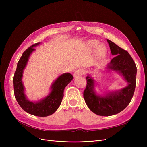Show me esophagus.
I'll list each match as a JSON object with an SVG mask.
<instances>
[{
    "mask_svg": "<svg viewBox=\"0 0 147 147\" xmlns=\"http://www.w3.org/2000/svg\"><path fill=\"white\" fill-rule=\"evenodd\" d=\"M84 73H85V72H84V70L83 69H78L75 72V73L74 74V76L75 78H77L80 76H82V75H83L84 74Z\"/></svg>",
    "mask_w": 147,
    "mask_h": 147,
    "instance_id": "1",
    "label": "esophagus"
}]
</instances>
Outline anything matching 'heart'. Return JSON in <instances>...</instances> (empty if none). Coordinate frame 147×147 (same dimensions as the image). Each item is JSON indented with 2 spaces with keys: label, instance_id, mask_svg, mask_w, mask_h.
Instances as JSON below:
<instances>
[{
  "label": "heart",
  "instance_id": "b5f03b06",
  "mask_svg": "<svg viewBox=\"0 0 147 147\" xmlns=\"http://www.w3.org/2000/svg\"><path fill=\"white\" fill-rule=\"evenodd\" d=\"M98 44H99V42H97V41H96V40H91V41L89 42L88 45H89V47H90V48H95L97 45H98ZM100 49L101 52H104V48L100 47Z\"/></svg>",
  "mask_w": 147,
  "mask_h": 147
}]
</instances>
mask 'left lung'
Wrapping results in <instances>:
<instances>
[{
    "mask_svg": "<svg viewBox=\"0 0 147 147\" xmlns=\"http://www.w3.org/2000/svg\"><path fill=\"white\" fill-rule=\"evenodd\" d=\"M111 52L116 55L111 60L108 68L121 74L128 85L118 91L110 92L105 96H97L94 90V80L86 77V86L83 97L88 108L100 116H111L121 112L130 103L134 95L136 84V65L129 53L109 40Z\"/></svg>",
    "mask_w": 147,
    "mask_h": 147,
    "instance_id": "obj_1",
    "label": "left lung"
}]
</instances>
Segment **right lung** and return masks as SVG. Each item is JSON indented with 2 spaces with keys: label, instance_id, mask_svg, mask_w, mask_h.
I'll return each instance as SVG.
<instances>
[{
  "label": "right lung",
  "instance_id": "right-lung-1",
  "mask_svg": "<svg viewBox=\"0 0 147 147\" xmlns=\"http://www.w3.org/2000/svg\"><path fill=\"white\" fill-rule=\"evenodd\" d=\"M40 43H35L26 50L17 64L13 77L15 97L18 103L25 112L37 117H47L54 113L61 104L64 97L65 87L72 80V74L66 73L61 75L53 83L51 91L45 99L38 102H30L26 99L24 93V86L22 83L23 70L27 64L29 57L35 49L33 48Z\"/></svg>",
  "mask_w": 147,
  "mask_h": 147
}]
</instances>
